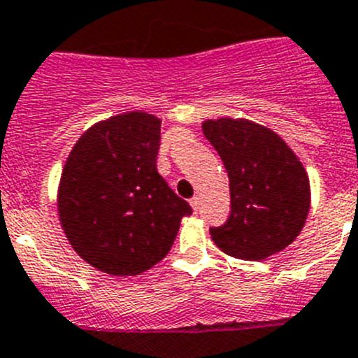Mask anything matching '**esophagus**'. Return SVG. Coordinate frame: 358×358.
Masks as SVG:
<instances>
[{
  "mask_svg": "<svg viewBox=\"0 0 358 358\" xmlns=\"http://www.w3.org/2000/svg\"><path fill=\"white\" fill-rule=\"evenodd\" d=\"M189 204H192V208H193V211H199V209H201V199H199V196H193L192 201H189Z\"/></svg>",
  "mask_w": 358,
  "mask_h": 358,
  "instance_id": "esophagus-1",
  "label": "esophagus"
}]
</instances>
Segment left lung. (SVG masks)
Listing matches in <instances>:
<instances>
[{
	"instance_id": "obj_1",
	"label": "left lung",
	"mask_w": 358,
	"mask_h": 358,
	"mask_svg": "<svg viewBox=\"0 0 358 358\" xmlns=\"http://www.w3.org/2000/svg\"><path fill=\"white\" fill-rule=\"evenodd\" d=\"M202 133L222 157L231 189L229 220L209 229L216 247L243 261L284 250L310 209L309 176L300 157L273 129L248 119H208Z\"/></svg>"
}]
</instances>
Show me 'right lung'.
Masks as SVG:
<instances>
[{
  "label": "right lung",
  "instance_id": "add662e5",
  "mask_svg": "<svg viewBox=\"0 0 358 358\" xmlns=\"http://www.w3.org/2000/svg\"><path fill=\"white\" fill-rule=\"evenodd\" d=\"M162 119L113 115L88 127L69 152L57 189L65 238L92 268L133 277L172 248L192 208L156 170Z\"/></svg>",
  "mask_w": 358,
  "mask_h": 358
}]
</instances>
